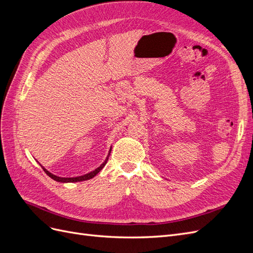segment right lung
Wrapping results in <instances>:
<instances>
[{
	"label": "right lung",
	"mask_w": 253,
	"mask_h": 253,
	"mask_svg": "<svg viewBox=\"0 0 253 253\" xmlns=\"http://www.w3.org/2000/svg\"><path fill=\"white\" fill-rule=\"evenodd\" d=\"M111 151H112V147H111V149H110V151H109L108 156H106L105 160L100 165V167H98L97 169H95L94 171H91V172H89V173H87V174L80 175V176H76V177H60V176H57V175H55V174L50 173L49 171H47L41 164H39V165L41 166V168L44 170V172L46 173L50 178H52L53 180H56V181H58V182H64V183H66V182H78V181H83V180H88V179H90V178L95 177V176L103 169L104 166L106 165V163H108L110 154H111Z\"/></svg>",
	"instance_id": "obj_1"
}]
</instances>
